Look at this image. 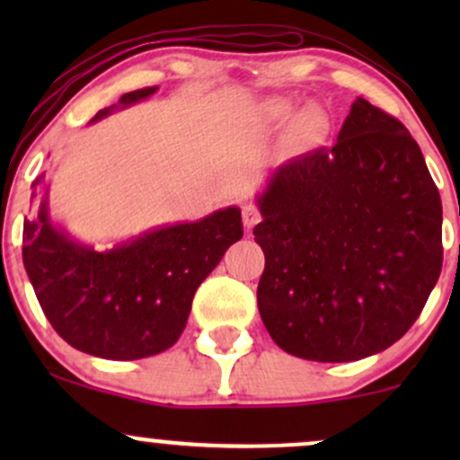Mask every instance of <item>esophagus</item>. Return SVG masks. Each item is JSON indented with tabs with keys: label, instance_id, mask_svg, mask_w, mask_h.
Listing matches in <instances>:
<instances>
[{
	"label": "esophagus",
	"instance_id": "esophagus-1",
	"mask_svg": "<svg viewBox=\"0 0 460 460\" xmlns=\"http://www.w3.org/2000/svg\"><path fill=\"white\" fill-rule=\"evenodd\" d=\"M261 220V212L255 208V205H244V209H242V223H244V229L251 231L252 226Z\"/></svg>",
	"mask_w": 460,
	"mask_h": 460
}]
</instances>
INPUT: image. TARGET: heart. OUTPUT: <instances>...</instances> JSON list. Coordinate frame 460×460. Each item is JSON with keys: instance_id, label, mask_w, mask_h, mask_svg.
Wrapping results in <instances>:
<instances>
[{"instance_id": "b5f03b06", "label": "heart", "mask_w": 460, "mask_h": 460, "mask_svg": "<svg viewBox=\"0 0 460 460\" xmlns=\"http://www.w3.org/2000/svg\"><path fill=\"white\" fill-rule=\"evenodd\" d=\"M270 114L274 119H288V116L292 114V105L288 102H274L270 103ZM294 131H296L300 140L315 145V142H320L326 136V131H329V119H326V114L322 112L320 108L309 105V108L300 110L296 119H294Z\"/></svg>"}]
</instances>
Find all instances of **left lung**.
I'll list each match as a JSON object with an SVG mask.
<instances>
[{
	"mask_svg": "<svg viewBox=\"0 0 460 460\" xmlns=\"http://www.w3.org/2000/svg\"><path fill=\"white\" fill-rule=\"evenodd\" d=\"M257 205V305L285 352L358 361L420 318L441 274V197L398 119L357 97L335 146L274 168Z\"/></svg>",
	"mask_w": 460,
	"mask_h": 460,
	"instance_id": "8db88e82",
	"label": "left lung"
}]
</instances>
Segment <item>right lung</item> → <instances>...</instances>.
Instances as JSON below:
<instances>
[{
    "label": "right lung",
    "mask_w": 460,
    "mask_h": 460,
    "mask_svg": "<svg viewBox=\"0 0 460 460\" xmlns=\"http://www.w3.org/2000/svg\"><path fill=\"white\" fill-rule=\"evenodd\" d=\"M157 86L125 93L91 123L129 108ZM45 175L39 212L23 223V266L36 298L58 335L86 355L134 361L168 350L179 340L194 292L244 235L240 208H225L197 223L157 226L108 251L71 237L49 216Z\"/></svg>",
    "instance_id": "obj_1"
}]
</instances>
